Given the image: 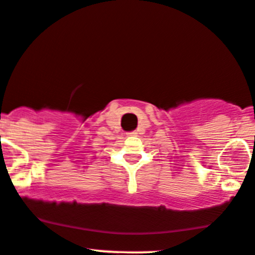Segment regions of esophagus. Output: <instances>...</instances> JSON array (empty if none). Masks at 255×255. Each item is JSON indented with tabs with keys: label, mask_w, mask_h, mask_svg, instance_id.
Segmentation results:
<instances>
[{
	"label": "esophagus",
	"mask_w": 255,
	"mask_h": 255,
	"mask_svg": "<svg viewBox=\"0 0 255 255\" xmlns=\"http://www.w3.org/2000/svg\"><path fill=\"white\" fill-rule=\"evenodd\" d=\"M129 134H135V133H129Z\"/></svg>",
	"instance_id": "esophagus-1"
}]
</instances>
